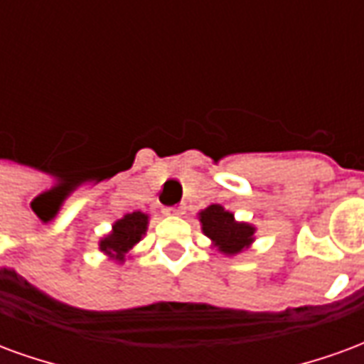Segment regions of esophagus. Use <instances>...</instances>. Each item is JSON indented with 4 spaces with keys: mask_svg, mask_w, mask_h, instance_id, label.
Listing matches in <instances>:
<instances>
[{
    "mask_svg": "<svg viewBox=\"0 0 364 364\" xmlns=\"http://www.w3.org/2000/svg\"><path fill=\"white\" fill-rule=\"evenodd\" d=\"M183 213H185V206H166L164 208L166 216H181Z\"/></svg>",
    "mask_w": 364,
    "mask_h": 364,
    "instance_id": "obj_1",
    "label": "esophagus"
}]
</instances>
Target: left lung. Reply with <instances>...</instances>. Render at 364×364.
Returning a JSON list of instances; mask_svg holds the SVG:
<instances>
[{
    "mask_svg": "<svg viewBox=\"0 0 364 364\" xmlns=\"http://www.w3.org/2000/svg\"><path fill=\"white\" fill-rule=\"evenodd\" d=\"M197 216L203 234L210 240V247L222 255H240L255 242L257 228L250 222L236 220L234 213L226 210L222 205L206 206Z\"/></svg>",
    "mask_w": 364,
    "mask_h": 364,
    "instance_id": "8db88e82",
    "label": "left lung"
}]
</instances>
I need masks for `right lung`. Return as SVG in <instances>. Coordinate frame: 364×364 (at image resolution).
Returning a JSON list of instances; mask_svg holds the SVG:
<instances>
[{
    "label": "right lung",
    "mask_w": 364,
    "mask_h": 364,
    "mask_svg": "<svg viewBox=\"0 0 364 364\" xmlns=\"http://www.w3.org/2000/svg\"><path fill=\"white\" fill-rule=\"evenodd\" d=\"M150 224V214L142 210L124 214L122 218L112 224L109 234H105L99 240V252L107 255V259L114 261L117 265H122L124 261L130 259V253L134 250V245L146 236Z\"/></svg>",
    "instance_id": "1"
}]
</instances>
